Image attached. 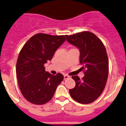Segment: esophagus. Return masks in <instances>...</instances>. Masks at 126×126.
Wrapping results in <instances>:
<instances>
[{
    "label": "esophagus",
    "instance_id": "esophagus-1",
    "mask_svg": "<svg viewBox=\"0 0 126 126\" xmlns=\"http://www.w3.org/2000/svg\"><path fill=\"white\" fill-rule=\"evenodd\" d=\"M69 78H70V77L67 75H64V80H66V79H69Z\"/></svg>",
    "mask_w": 126,
    "mask_h": 126
}]
</instances>
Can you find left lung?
I'll return each instance as SVG.
<instances>
[{
    "instance_id": "8db88e82",
    "label": "left lung",
    "mask_w": 126,
    "mask_h": 126,
    "mask_svg": "<svg viewBox=\"0 0 126 126\" xmlns=\"http://www.w3.org/2000/svg\"><path fill=\"white\" fill-rule=\"evenodd\" d=\"M65 36L69 43L80 50V63L85 75L82 80L77 75L71 77L76 85L69 90L70 95L80 104H90L101 95L107 82L109 60L106 49L101 40L89 31Z\"/></svg>"
}]
</instances>
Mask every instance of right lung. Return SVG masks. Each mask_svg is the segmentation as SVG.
I'll list each match as a JSON object with an SVG mask.
<instances>
[{"label":"right lung","mask_w":126,"mask_h":126,"mask_svg":"<svg viewBox=\"0 0 126 126\" xmlns=\"http://www.w3.org/2000/svg\"><path fill=\"white\" fill-rule=\"evenodd\" d=\"M65 36L38 33L26 43L16 64L18 84L22 95L32 104L43 105L54 95L64 77L45 71L44 64L51 60L55 51L66 41Z\"/></svg>","instance_id":"add662e5"}]
</instances>
